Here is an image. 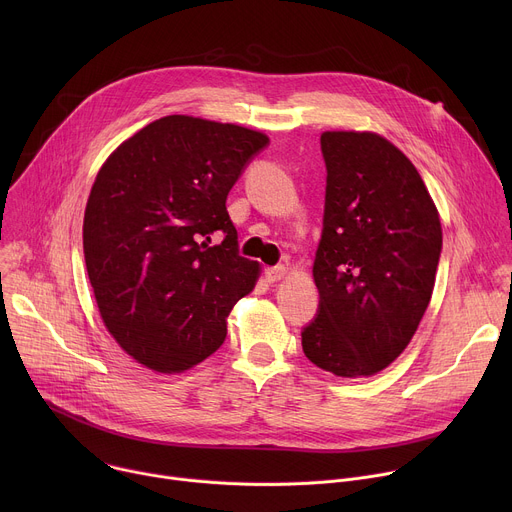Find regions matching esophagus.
<instances>
[{"instance_id":"esophagus-1","label":"esophagus","mask_w":512,"mask_h":512,"mask_svg":"<svg viewBox=\"0 0 512 512\" xmlns=\"http://www.w3.org/2000/svg\"><path fill=\"white\" fill-rule=\"evenodd\" d=\"M265 277L269 283H277L283 277H287V267L285 265H277V267H267L265 269Z\"/></svg>"}]
</instances>
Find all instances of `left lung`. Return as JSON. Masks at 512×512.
<instances>
[{"mask_svg":"<svg viewBox=\"0 0 512 512\" xmlns=\"http://www.w3.org/2000/svg\"><path fill=\"white\" fill-rule=\"evenodd\" d=\"M324 229L316 320L304 354L336 377H373L407 348L442 253L440 212L417 168L375 131H324Z\"/></svg>","mask_w":512,"mask_h":512,"instance_id":"1","label":"left lung"}]
</instances>
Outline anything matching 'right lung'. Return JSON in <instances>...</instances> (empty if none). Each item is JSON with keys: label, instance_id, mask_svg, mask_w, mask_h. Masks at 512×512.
Segmentation results:
<instances>
[{"label": "right lung", "instance_id": "right-lung-1", "mask_svg": "<svg viewBox=\"0 0 512 512\" xmlns=\"http://www.w3.org/2000/svg\"><path fill=\"white\" fill-rule=\"evenodd\" d=\"M269 137L235 123L168 115L135 131L91 188L83 249L105 328L141 367L174 375L227 336L255 289L257 261L237 253L227 196ZM223 230V244L209 235Z\"/></svg>", "mask_w": 512, "mask_h": 512}]
</instances>
